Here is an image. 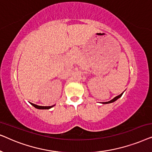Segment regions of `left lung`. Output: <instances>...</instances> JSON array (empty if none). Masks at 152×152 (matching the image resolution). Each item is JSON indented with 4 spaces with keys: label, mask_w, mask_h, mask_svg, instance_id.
<instances>
[{
    "label": "left lung",
    "mask_w": 152,
    "mask_h": 152,
    "mask_svg": "<svg viewBox=\"0 0 152 152\" xmlns=\"http://www.w3.org/2000/svg\"><path fill=\"white\" fill-rule=\"evenodd\" d=\"M122 94H123V93H121V94L120 95H118V96H116L115 97H114V98L113 99H111V100H110L109 102H103V104H109V103H111V102H115V101H116L117 100V99H118V98H120V97L122 96Z\"/></svg>",
    "instance_id": "8db88e82"
}]
</instances>
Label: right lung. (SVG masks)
<instances>
[{
	"label": "right lung",
	"mask_w": 152,
	"mask_h": 152,
	"mask_svg": "<svg viewBox=\"0 0 152 152\" xmlns=\"http://www.w3.org/2000/svg\"><path fill=\"white\" fill-rule=\"evenodd\" d=\"M31 104H32L33 107H34L35 108H37V109H49L55 106V105H53V106H50V107H42V106H38V105H36V104H32V103H31Z\"/></svg>",
	"instance_id": "obj_1"
}]
</instances>
